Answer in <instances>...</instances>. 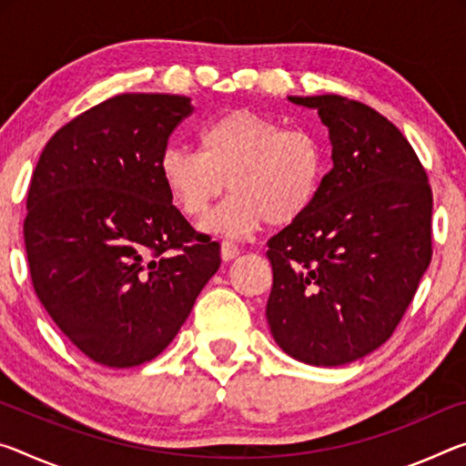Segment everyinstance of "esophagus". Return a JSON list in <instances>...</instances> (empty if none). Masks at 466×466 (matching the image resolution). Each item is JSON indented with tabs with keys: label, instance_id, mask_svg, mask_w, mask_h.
I'll return each mask as SVG.
<instances>
[{
	"label": "esophagus",
	"instance_id": "1",
	"mask_svg": "<svg viewBox=\"0 0 466 466\" xmlns=\"http://www.w3.org/2000/svg\"><path fill=\"white\" fill-rule=\"evenodd\" d=\"M240 255V248L234 245L232 240H224L221 242V259L224 261H232V259H236V257Z\"/></svg>",
	"mask_w": 466,
	"mask_h": 466
}]
</instances>
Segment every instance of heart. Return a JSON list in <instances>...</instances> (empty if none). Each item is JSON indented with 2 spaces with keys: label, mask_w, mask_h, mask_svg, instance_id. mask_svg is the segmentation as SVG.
Wrapping results in <instances>:
<instances>
[{
  "label": "heart",
  "mask_w": 466,
  "mask_h": 466,
  "mask_svg": "<svg viewBox=\"0 0 466 466\" xmlns=\"http://www.w3.org/2000/svg\"><path fill=\"white\" fill-rule=\"evenodd\" d=\"M198 153L167 147L159 178L169 201L187 218H203L226 187L232 195L205 219V230L240 238L263 221L273 228L305 218L326 176L321 140L305 128H284L273 117L234 109L207 122Z\"/></svg>",
  "instance_id": "b5f03b06"
}]
</instances>
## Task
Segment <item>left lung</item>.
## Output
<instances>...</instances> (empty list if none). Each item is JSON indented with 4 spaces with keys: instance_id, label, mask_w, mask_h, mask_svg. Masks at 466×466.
I'll return each instance as SVG.
<instances>
[{
    "instance_id": "1",
    "label": "left lung",
    "mask_w": 466,
    "mask_h": 466,
    "mask_svg": "<svg viewBox=\"0 0 466 466\" xmlns=\"http://www.w3.org/2000/svg\"><path fill=\"white\" fill-rule=\"evenodd\" d=\"M317 109L334 167L305 218L268 242V323L300 363L339 367L386 342L431 261V187L417 153L365 103L288 97Z\"/></svg>"
}]
</instances>
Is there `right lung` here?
I'll return each mask as SVG.
<instances>
[{
	"label": "right lung",
	"instance_id": "right-lung-1",
	"mask_svg": "<svg viewBox=\"0 0 466 466\" xmlns=\"http://www.w3.org/2000/svg\"><path fill=\"white\" fill-rule=\"evenodd\" d=\"M188 97L124 93L74 117L43 149L26 197L36 297L95 363L157 357L219 269V245L184 219L159 178Z\"/></svg>",
	"mask_w": 466,
	"mask_h": 466
}]
</instances>
